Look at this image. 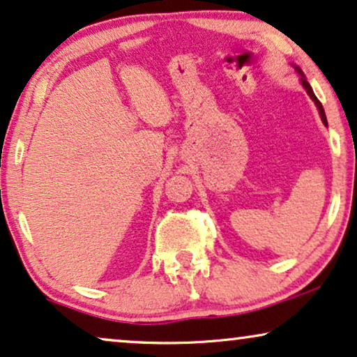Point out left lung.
<instances>
[{
  "label": "left lung",
  "instance_id": "left-lung-1",
  "mask_svg": "<svg viewBox=\"0 0 357 357\" xmlns=\"http://www.w3.org/2000/svg\"><path fill=\"white\" fill-rule=\"evenodd\" d=\"M296 68V71L299 73L301 75V84H302V87H304V89L307 91V94H309V97L312 100L315 102V105H317V109H319V114H320V119H321V121H324V125L325 126H328V121H326V115H325V110H324V107H321V104H320V100L317 99L315 97V94H314V91H312V87H310V84L309 82H307V79H305V76H304V73H302V70L301 68H297V66H294Z\"/></svg>",
  "mask_w": 357,
  "mask_h": 357
}]
</instances>
